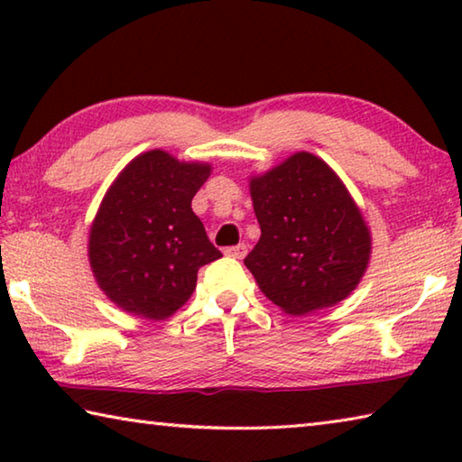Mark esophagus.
Returning a JSON list of instances; mask_svg holds the SVG:
<instances>
[{
  "mask_svg": "<svg viewBox=\"0 0 462 462\" xmlns=\"http://www.w3.org/2000/svg\"><path fill=\"white\" fill-rule=\"evenodd\" d=\"M248 253L246 245H236V246H228L224 250L226 256H232V259H245V254Z\"/></svg>",
  "mask_w": 462,
  "mask_h": 462,
  "instance_id": "1",
  "label": "esophagus"
}]
</instances>
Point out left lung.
Here are the masks:
<instances>
[{
  "mask_svg": "<svg viewBox=\"0 0 462 462\" xmlns=\"http://www.w3.org/2000/svg\"><path fill=\"white\" fill-rule=\"evenodd\" d=\"M261 240L245 259L269 300L291 316L330 308L358 285L371 236L346 187L322 159L297 152L250 181Z\"/></svg>",
  "mask_w": 462,
  "mask_h": 462,
  "instance_id": "8db88e82",
  "label": "left lung"
}]
</instances>
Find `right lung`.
<instances>
[{
  "mask_svg": "<svg viewBox=\"0 0 462 462\" xmlns=\"http://www.w3.org/2000/svg\"><path fill=\"white\" fill-rule=\"evenodd\" d=\"M209 165L140 154L109 187L89 234L99 287L130 314L162 319L189 300L198 271L220 259L191 199Z\"/></svg>",
  "mask_w": 462,
  "mask_h": 462,
  "instance_id": "obj_1",
  "label": "right lung"
}]
</instances>
